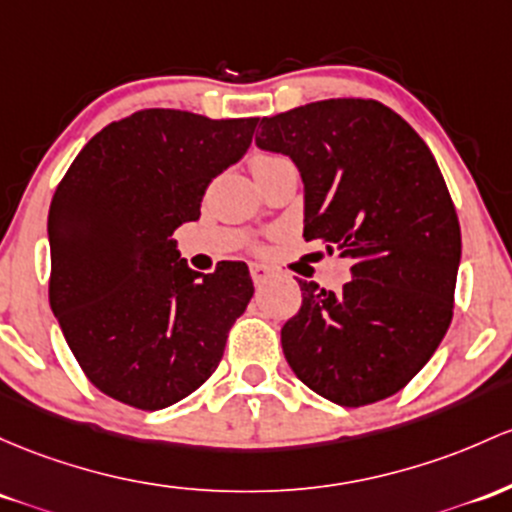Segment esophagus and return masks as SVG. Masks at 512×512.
Returning a JSON list of instances; mask_svg holds the SVG:
<instances>
[{
    "mask_svg": "<svg viewBox=\"0 0 512 512\" xmlns=\"http://www.w3.org/2000/svg\"><path fill=\"white\" fill-rule=\"evenodd\" d=\"M269 274H272V269H269L267 265H250V277L255 284L265 282Z\"/></svg>",
    "mask_w": 512,
    "mask_h": 512,
    "instance_id": "esophagus-1",
    "label": "esophagus"
}]
</instances>
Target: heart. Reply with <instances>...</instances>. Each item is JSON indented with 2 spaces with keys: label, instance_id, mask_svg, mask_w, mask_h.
Wrapping results in <instances>:
<instances>
[{
  "label": "heart",
  "instance_id": "obj_1",
  "mask_svg": "<svg viewBox=\"0 0 512 512\" xmlns=\"http://www.w3.org/2000/svg\"><path fill=\"white\" fill-rule=\"evenodd\" d=\"M267 157H274V155H257L255 160H267Z\"/></svg>",
  "mask_w": 512,
  "mask_h": 512
}]
</instances>
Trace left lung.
I'll use <instances>...</instances> for the list:
<instances>
[{"label":"left lung","instance_id":"1","mask_svg":"<svg viewBox=\"0 0 512 512\" xmlns=\"http://www.w3.org/2000/svg\"><path fill=\"white\" fill-rule=\"evenodd\" d=\"M294 160L303 238L352 260L340 294L299 282L284 357L318 396L357 408L413 379L452 323L462 230L425 140L374 99H325L260 121Z\"/></svg>","mask_w":512,"mask_h":512}]
</instances>
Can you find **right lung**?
<instances>
[{
  "label": "right lung",
  "instance_id": "obj_1",
  "mask_svg": "<svg viewBox=\"0 0 512 512\" xmlns=\"http://www.w3.org/2000/svg\"><path fill=\"white\" fill-rule=\"evenodd\" d=\"M257 121L136 111L101 128L55 189L50 308L106 396L160 411L216 372L255 291L250 272H194L172 233L201 216L206 187L247 153Z\"/></svg>",
  "mask_w": 512,
  "mask_h": 512
}]
</instances>
